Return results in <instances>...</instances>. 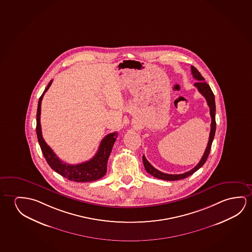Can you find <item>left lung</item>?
<instances>
[{
	"mask_svg": "<svg viewBox=\"0 0 252 252\" xmlns=\"http://www.w3.org/2000/svg\"><path fill=\"white\" fill-rule=\"evenodd\" d=\"M191 71H192V75L194 78H195L198 82L194 84V86L197 88L199 93H201L203 97H205L208 105L209 107V112H210V116H211V125H210V133H209V142H208V146L206 147L205 152L201 157L200 162L198 163L197 165L191 170L189 172H186L184 174H165L160 171L157 170L156 168L153 167L149 161L146 159L145 155L142 157V160H143L144 167L145 169L147 171L148 174H151L154 177L156 178L161 179V180H166V181H178V180H182V179L187 178L189 177L191 174H194V172L202 167L206 162V160L209 157V152L211 149V145L213 142L214 137H215V133H216V102H215V96H214L213 92L206 82H204V78L201 76V73L198 71L197 69L191 66Z\"/></svg>",
	"mask_w": 252,
	"mask_h": 252,
	"instance_id": "obj_1",
	"label": "left lung"
}]
</instances>
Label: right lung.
<instances>
[{
  "label": "right lung",
  "instance_id": "right-lung-1",
  "mask_svg": "<svg viewBox=\"0 0 252 252\" xmlns=\"http://www.w3.org/2000/svg\"><path fill=\"white\" fill-rule=\"evenodd\" d=\"M51 83L52 80L49 83V85H47L42 96L39 98L37 112H36V134H37V140L43 152V156L48 164L50 165V167L58 174H61L64 178L77 182H90L97 181L98 179L102 178L106 174L107 160L112 152L113 144L116 140L118 133L112 132L105 136V138L101 140L97 154L94 155V157L90 160L77 164V165H70V164L63 162L43 140L41 124H40L42 99L44 93H46L47 90L50 88Z\"/></svg>",
  "mask_w": 252,
  "mask_h": 252
}]
</instances>
